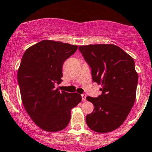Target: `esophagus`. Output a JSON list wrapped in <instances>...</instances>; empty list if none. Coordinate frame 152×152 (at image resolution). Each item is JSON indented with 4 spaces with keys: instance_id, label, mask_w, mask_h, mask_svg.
Masks as SVG:
<instances>
[{
    "instance_id": "obj_1",
    "label": "esophagus",
    "mask_w": 152,
    "mask_h": 152,
    "mask_svg": "<svg viewBox=\"0 0 152 152\" xmlns=\"http://www.w3.org/2000/svg\"><path fill=\"white\" fill-rule=\"evenodd\" d=\"M81 96H82V101L83 102H86V94H82L81 95Z\"/></svg>"
}]
</instances>
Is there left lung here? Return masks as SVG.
<instances>
[{"label": "left lung", "instance_id": "1", "mask_svg": "<svg viewBox=\"0 0 152 152\" xmlns=\"http://www.w3.org/2000/svg\"><path fill=\"white\" fill-rule=\"evenodd\" d=\"M79 50L91 69L93 81L102 85L101 95L86 97L94 107L86 115L87 125L101 133L115 130L126 120L135 101L138 75L133 58L114 45L80 46Z\"/></svg>", "mask_w": 152, "mask_h": 152}]
</instances>
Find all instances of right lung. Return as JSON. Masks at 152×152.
<instances>
[{"label": "right lung", "mask_w": 152, "mask_h": 152, "mask_svg": "<svg viewBox=\"0 0 152 152\" xmlns=\"http://www.w3.org/2000/svg\"><path fill=\"white\" fill-rule=\"evenodd\" d=\"M77 45L43 40L26 50L18 72L22 101L31 119L41 129L58 132L68 125L71 110L81 102L77 93L60 91L62 66Z\"/></svg>", "instance_id": "obj_1"}]
</instances>
